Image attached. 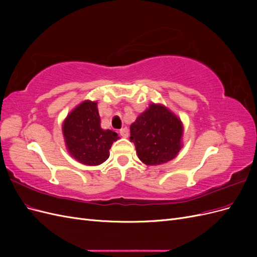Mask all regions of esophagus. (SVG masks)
Returning <instances> with one entry per match:
<instances>
[{"label": "esophagus", "instance_id": "esophagus-1", "mask_svg": "<svg viewBox=\"0 0 257 257\" xmlns=\"http://www.w3.org/2000/svg\"><path fill=\"white\" fill-rule=\"evenodd\" d=\"M119 133L122 137H127L128 136V130H127V127H123L119 131Z\"/></svg>", "mask_w": 257, "mask_h": 257}]
</instances>
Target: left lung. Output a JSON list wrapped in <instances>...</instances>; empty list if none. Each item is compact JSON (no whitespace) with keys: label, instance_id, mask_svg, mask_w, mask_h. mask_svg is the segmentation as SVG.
<instances>
[{"label":"left lung","instance_id":"left-lung-1","mask_svg":"<svg viewBox=\"0 0 257 257\" xmlns=\"http://www.w3.org/2000/svg\"><path fill=\"white\" fill-rule=\"evenodd\" d=\"M130 130L138 158L147 165L164 164L175 159L181 149L182 123L162 105L151 104Z\"/></svg>","mask_w":257,"mask_h":257}]
</instances>
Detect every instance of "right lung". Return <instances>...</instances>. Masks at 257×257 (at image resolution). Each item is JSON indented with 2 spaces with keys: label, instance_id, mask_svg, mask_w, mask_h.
<instances>
[{
  "label": "right lung",
  "instance_id": "add662e5",
  "mask_svg": "<svg viewBox=\"0 0 257 257\" xmlns=\"http://www.w3.org/2000/svg\"><path fill=\"white\" fill-rule=\"evenodd\" d=\"M66 147L82 164L96 166L109 158V149L118 134L100 127L97 103L84 100L67 115L63 123Z\"/></svg>",
  "mask_w": 257,
  "mask_h": 257
}]
</instances>
